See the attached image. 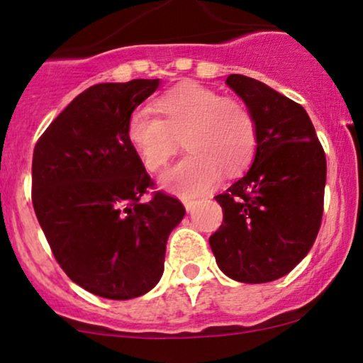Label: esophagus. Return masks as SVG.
<instances>
[{"label":"esophagus","mask_w":363,"mask_h":363,"mask_svg":"<svg viewBox=\"0 0 363 363\" xmlns=\"http://www.w3.org/2000/svg\"><path fill=\"white\" fill-rule=\"evenodd\" d=\"M182 204H184L186 211H191V209L194 208L196 201H194V199H191V198H182Z\"/></svg>","instance_id":"1"}]
</instances>
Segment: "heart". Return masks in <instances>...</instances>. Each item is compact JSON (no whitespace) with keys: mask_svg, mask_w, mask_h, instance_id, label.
<instances>
[{"mask_svg":"<svg viewBox=\"0 0 363 363\" xmlns=\"http://www.w3.org/2000/svg\"><path fill=\"white\" fill-rule=\"evenodd\" d=\"M159 116L147 110L130 115L126 137L147 170H159L177 152L182 138L189 154L160 176V186L182 196L203 194L235 174L255 152V121L242 103L221 98L198 82H182L155 101Z\"/></svg>","mask_w":363,"mask_h":363,"instance_id":"obj_1","label":"heart"}]
</instances>
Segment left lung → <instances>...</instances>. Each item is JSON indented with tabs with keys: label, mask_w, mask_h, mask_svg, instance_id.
Listing matches in <instances>:
<instances>
[{
	"label": "left lung",
	"mask_w": 363,
	"mask_h": 363,
	"mask_svg": "<svg viewBox=\"0 0 363 363\" xmlns=\"http://www.w3.org/2000/svg\"><path fill=\"white\" fill-rule=\"evenodd\" d=\"M226 84L255 121L252 167L216 201L223 223L209 237L230 279L262 284L289 274L311 250L321 226L326 157L306 110L253 77Z\"/></svg>",
	"instance_id": "8db88e82"
}]
</instances>
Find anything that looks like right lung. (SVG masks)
Returning a JSON list of instances; mask_svg holds the SVG:
<instances>
[{
    "label": "right lung",
    "instance_id": "add662e5",
    "mask_svg": "<svg viewBox=\"0 0 363 363\" xmlns=\"http://www.w3.org/2000/svg\"><path fill=\"white\" fill-rule=\"evenodd\" d=\"M160 79L87 87L33 150V209L60 267L106 299L138 298L164 274L165 245L186 209L155 193L126 137L128 118Z\"/></svg>",
    "mask_w": 363,
    "mask_h": 363
}]
</instances>
